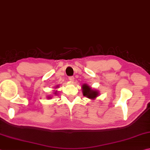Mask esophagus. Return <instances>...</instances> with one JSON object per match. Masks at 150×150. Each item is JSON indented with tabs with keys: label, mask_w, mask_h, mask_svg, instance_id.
Segmentation results:
<instances>
[{
	"label": "esophagus",
	"mask_w": 150,
	"mask_h": 150,
	"mask_svg": "<svg viewBox=\"0 0 150 150\" xmlns=\"http://www.w3.org/2000/svg\"><path fill=\"white\" fill-rule=\"evenodd\" d=\"M68 80H69L71 82H74V77L70 76L69 78H68Z\"/></svg>",
	"instance_id": "esophagus-1"
}]
</instances>
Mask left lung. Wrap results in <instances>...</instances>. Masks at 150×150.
Returning <instances> with one entry per match:
<instances>
[{"label":"left lung","instance_id":"left-lung-1","mask_svg":"<svg viewBox=\"0 0 150 150\" xmlns=\"http://www.w3.org/2000/svg\"><path fill=\"white\" fill-rule=\"evenodd\" d=\"M82 90L83 96L88 99H91V100H94L99 95L98 90H93L87 83H83L82 86Z\"/></svg>","mask_w":150,"mask_h":150}]
</instances>
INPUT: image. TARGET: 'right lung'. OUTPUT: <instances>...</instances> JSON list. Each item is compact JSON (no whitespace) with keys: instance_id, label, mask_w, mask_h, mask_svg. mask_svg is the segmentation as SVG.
I'll return each instance as SVG.
<instances>
[{"instance_id":"obj_1","label":"right lung","mask_w":150,"mask_h":150,"mask_svg":"<svg viewBox=\"0 0 150 150\" xmlns=\"http://www.w3.org/2000/svg\"><path fill=\"white\" fill-rule=\"evenodd\" d=\"M55 87H56V88H55L54 89H55V90H56V89H57V88H59V85H57V86H55ZM54 91V92L53 93V94H54V96H56V95H58V91L57 90H55V91ZM52 98V96H49L48 97H47V98H48L49 99H51Z\"/></svg>"}]
</instances>
